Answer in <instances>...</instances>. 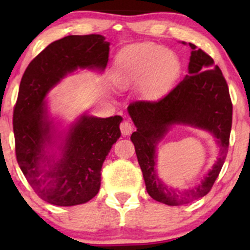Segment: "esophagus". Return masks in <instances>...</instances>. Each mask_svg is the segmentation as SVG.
<instances>
[{
  "mask_svg": "<svg viewBox=\"0 0 250 250\" xmlns=\"http://www.w3.org/2000/svg\"><path fill=\"white\" fill-rule=\"evenodd\" d=\"M134 131V125L129 122H123L121 124V132L123 135H129Z\"/></svg>",
  "mask_w": 250,
  "mask_h": 250,
  "instance_id": "esophagus-1",
  "label": "esophagus"
}]
</instances>
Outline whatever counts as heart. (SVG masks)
<instances>
[{
	"mask_svg": "<svg viewBox=\"0 0 250 250\" xmlns=\"http://www.w3.org/2000/svg\"><path fill=\"white\" fill-rule=\"evenodd\" d=\"M177 57L158 44L142 43L126 47L115 61L116 82L123 88L140 83L146 99H158L170 90L180 75Z\"/></svg>",
	"mask_w": 250,
	"mask_h": 250,
	"instance_id": "b5f03b06",
	"label": "heart"
}]
</instances>
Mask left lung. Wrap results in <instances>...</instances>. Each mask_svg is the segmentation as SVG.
Returning <instances> with one entry per match:
<instances>
[{
	"label": "left lung",
	"mask_w": 250,
	"mask_h": 250,
	"mask_svg": "<svg viewBox=\"0 0 250 250\" xmlns=\"http://www.w3.org/2000/svg\"><path fill=\"white\" fill-rule=\"evenodd\" d=\"M189 74L158 101H134L128 114L136 126L131 140L141 167L146 192L159 203L180 206L209 192L227 158L232 126V102L228 83L214 60L189 43ZM174 124L191 125L209 130L218 139L220 156L204 180L190 189L168 188L156 175V143Z\"/></svg>",
	"instance_id": "left-lung-1"
}]
</instances>
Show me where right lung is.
<instances>
[{
  "label": "right lung",
  "instance_id": "add662e5",
  "mask_svg": "<svg viewBox=\"0 0 250 250\" xmlns=\"http://www.w3.org/2000/svg\"><path fill=\"white\" fill-rule=\"evenodd\" d=\"M102 35H70L54 41L30 61L20 82L13 109L16 157L30 187L46 203L75 206L87 203L100 189L101 168L111 146L121 136V116L98 118L83 115L70 126L58 162L50 159L53 125L44 102L47 92L77 68L104 70L109 43Z\"/></svg>",
  "mask_w": 250,
  "mask_h": 250
}]
</instances>
